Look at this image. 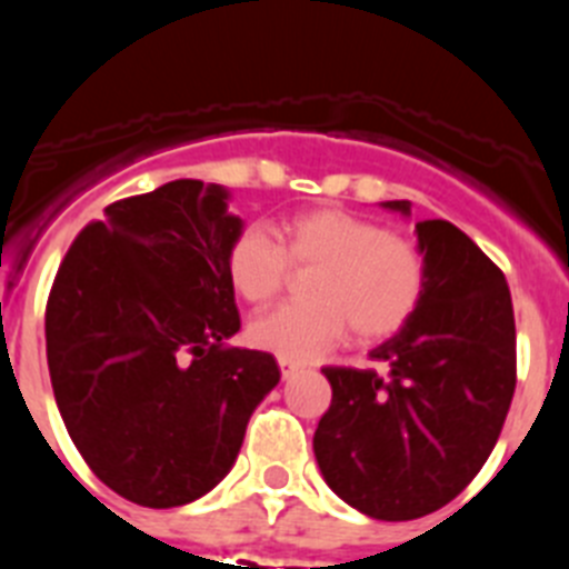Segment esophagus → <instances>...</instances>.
<instances>
[{
	"instance_id": "esophagus-1",
	"label": "esophagus",
	"mask_w": 569,
	"mask_h": 569,
	"mask_svg": "<svg viewBox=\"0 0 569 569\" xmlns=\"http://www.w3.org/2000/svg\"><path fill=\"white\" fill-rule=\"evenodd\" d=\"M279 370H281V376H284V379H290L296 370H301V365L296 359H284V356H279Z\"/></svg>"
}]
</instances>
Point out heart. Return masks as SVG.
Masks as SVG:
<instances>
[{
	"label": "heart",
	"mask_w": 569,
	"mask_h": 569,
	"mask_svg": "<svg viewBox=\"0 0 569 569\" xmlns=\"http://www.w3.org/2000/svg\"><path fill=\"white\" fill-rule=\"evenodd\" d=\"M290 268H316L305 284V305H284L259 316L248 336L256 347L284 359H310L350 330V339H390L419 310L427 261L410 239L347 210L290 216L276 239L261 228L236 236L228 250V279L250 305H268Z\"/></svg>",
	"instance_id": "obj_1"
}]
</instances>
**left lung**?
<instances>
[{
  "label": "left lung",
  "mask_w": 569,
  "mask_h": 569,
  "mask_svg": "<svg viewBox=\"0 0 569 569\" xmlns=\"http://www.w3.org/2000/svg\"><path fill=\"white\" fill-rule=\"evenodd\" d=\"M410 213V202H385ZM427 261L419 310L370 353L381 370L325 367L333 387L313 436L336 496L381 521L453 501L499 441L516 393L507 279L445 219L416 224Z\"/></svg>",
  "instance_id": "8db88e82"
}]
</instances>
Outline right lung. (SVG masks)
Here are the masks:
<instances>
[{
	"instance_id": "1",
	"label": "right lung",
	"mask_w": 569,
	"mask_h": 569,
	"mask_svg": "<svg viewBox=\"0 0 569 569\" xmlns=\"http://www.w3.org/2000/svg\"><path fill=\"white\" fill-rule=\"evenodd\" d=\"M228 190L176 179L79 230L44 308L48 370L70 439L122 499L179 507L233 467L250 413L279 385L241 328Z\"/></svg>"
}]
</instances>
